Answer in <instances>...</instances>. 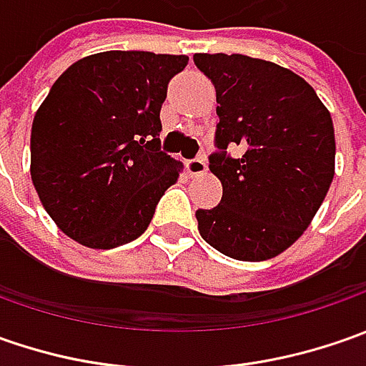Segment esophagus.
Instances as JSON below:
<instances>
[{
	"instance_id": "34e87169",
	"label": "esophagus",
	"mask_w": 366,
	"mask_h": 366,
	"mask_svg": "<svg viewBox=\"0 0 366 366\" xmlns=\"http://www.w3.org/2000/svg\"><path fill=\"white\" fill-rule=\"evenodd\" d=\"M187 169H189V173L193 177L205 175V173H207V161H205L204 157H199V159H191V161H187Z\"/></svg>"
}]
</instances>
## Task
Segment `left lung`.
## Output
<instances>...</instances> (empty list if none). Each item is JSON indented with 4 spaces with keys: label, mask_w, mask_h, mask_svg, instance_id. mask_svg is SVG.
Masks as SVG:
<instances>
[{
    "label": "left lung",
    "mask_w": 366,
    "mask_h": 366,
    "mask_svg": "<svg viewBox=\"0 0 366 366\" xmlns=\"http://www.w3.org/2000/svg\"><path fill=\"white\" fill-rule=\"evenodd\" d=\"M216 87L219 116L209 171L222 202L197 209L207 244L236 260H267L312 224L334 179V124L314 87L285 66L246 54H193ZM228 144L243 148L225 157Z\"/></svg>",
    "instance_id": "1"
}]
</instances>
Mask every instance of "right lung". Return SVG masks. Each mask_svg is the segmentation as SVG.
Wrapping results in <instances>:
<instances>
[{
	"instance_id": "add662e5",
	"label": "right lung",
	"mask_w": 366,
	"mask_h": 366,
	"mask_svg": "<svg viewBox=\"0 0 366 366\" xmlns=\"http://www.w3.org/2000/svg\"><path fill=\"white\" fill-rule=\"evenodd\" d=\"M185 54L107 50L73 63L32 122L30 175L46 214L87 248L144 232L183 162L161 150L167 85Z\"/></svg>"
}]
</instances>
